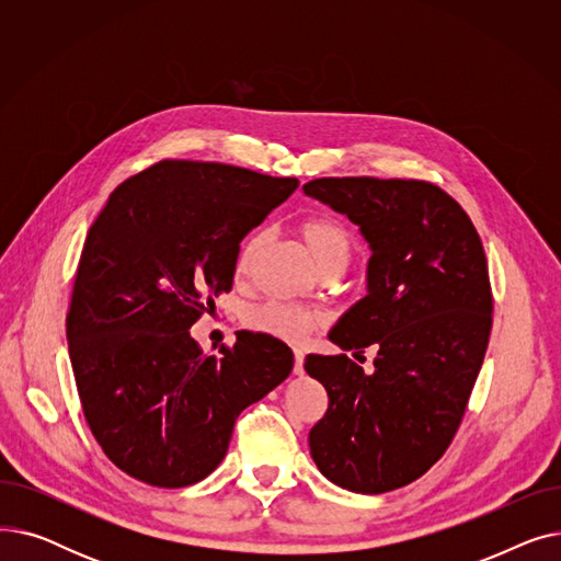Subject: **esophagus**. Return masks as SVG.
<instances>
[{"instance_id":"esophagus-1","label":"esophagus","mask_w":561,"mask_h":561,"mask_svg":"<svg viewBox=\"0 0 561 561\" xmlns=\"http://www.w3.org/2000/svg\"><path fill=\"white\" fill-rule=\"evenodd\" d=\"M293 357H296V362H293V373L302 375L305 373V355H302V350H293Z\"/></svg>"}]
</instances>
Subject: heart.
<instances>
[{
	"label": "heart",
	"instance_id": "b5f03b06",
	"mask_svg": "<svg viewBox=\"0 0 561 561\" xmlns=\"http://www.w3.org/2000/svg\"><path fill=\"white\" fill-rule=\"evenodd\" d=\"M300 236L305 239L307 248L311 250L320 268H328V265H334V263L345 265L352 252L350 231L343 227V222H339L332 216L305 218L300 222ZM261 245H263L261 231H254L248 236L245 243L239 250V256H236V273L248 275ZM318 320H320L318 311L300 305L279 302V300L261 302L256 307H250L245 313V325L250 330L268 334L286 343L305 341V336L318 325Z\"/></svg>",
	"mask_w": 561,
	"mask_h": 561
}]
</instances>
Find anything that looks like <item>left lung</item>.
<instances>
[{"label":"left lung","instance_id":"left-lung-1","mask_svg":"<svg viewBox=\"0 0 561 561\" xmlns=\"http://www.w3.org/2000/svg\"><path fill=\"white\" fill-rule=\"evenodd\" d=\"M305 193L359 225L373 254L368 296L330 332L356 356L378 350L376 373L343 355H309L328 391L309 432L320 473L355 493L411 484L444 457L461 425L489 345L493 296L480 233L436 184L322 176Z\"/></svg>","mask_w":561,"mask_h":561}]
</instances>
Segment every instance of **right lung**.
Wrapping results in <instances>:
<instances>
[{
	"label": "right lung",
	"mask_w": 561,
	"mask_h": 561,
	"mask_svg": "<svg viewBox=\"0 0 561 561\" xmlns=\"http://www.w3.org/2000/svg\"><path fill=\"white\" fill-rule=\"evenodd\" d=\"M298 186L168 159L117 186L88 229L66 334L85 423L127 476L163 489L204 480L241 411L288 377L279 339L239 332L214 357L188 330L231 290L241 241Z\"/></svg>",
	"instance_id": "obj_1"
}]
</instances>
